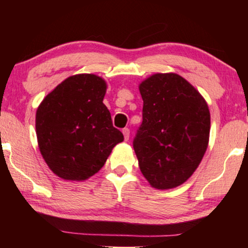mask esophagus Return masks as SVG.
I'll use <instances>...</instances> for the list:
<instances>
[{
	"label": "esophagus",
	"instance_id": "esophagus-1",
	"mask_svg": "<svg viewBox=\"0 0 248 248\" xmlns=\"http://www.w3.org/2000/svg\"><path fill=\"white\" fill-rule=\"evenodd\" d=\"M123 134H124L125 141H128V139H130V130H128L127 127L123 128Z\"/></svg>",
	"mask_w": 248,
	"mask_h": 248
}]
</instances>
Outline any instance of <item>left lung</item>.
<instances>
[{"instance_id":"8db88e82","label":"left lung","mask_w":248,"mask_h":248,"mask_svg":"<svg viewBox=\"0 0 248 248\" xmlns=\"http://www.w3.org/2000/svg\"><path fill=\"white\" fill-rule=\"evenodd\" d=\"M139 90L143 121L133 141L139 167L152 187H177L196 170L208 148L209 106L176 73L152 74Z\"/></svg>"}]
</instances>
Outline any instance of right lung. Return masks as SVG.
<instances>
[{
  "instance_id": "add662e5",
  "label": "right lung",
  "mask_w": 248,
  "mask_h": 248,
  "mask_svg": "<svg viewBox=\"0 0 248 248\" xmlns=\"http://www.w3.org/2000/svg\"><path fill=\"white\" fill-rule=\"evenodd\" d=\"M107 83L91 73L71 76L44 98L36 134L44 160L56 176L82 182L101 169L124 140L103 100Z\"/></svg>"
}]
</instances>
